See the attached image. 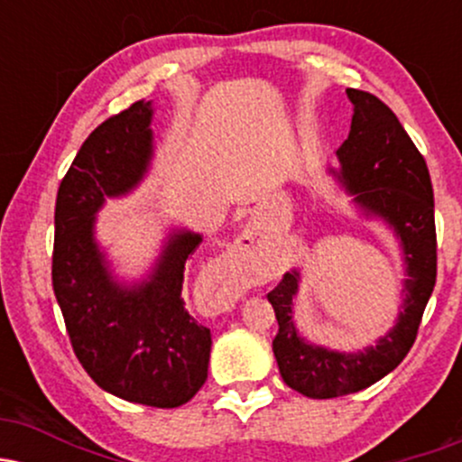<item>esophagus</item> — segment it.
Returning a JSON list of instances; mask_svg holds the SVG:
<instances>
[{"instance_id":"1","label":"esophagus","mask_w":462,"mask_h":462,"mask_svg":"<svg viewBox=\"0 0 462 462\" xmlns=\"http://www.w3.org/2000/svg\"><path fill=\"white\" fill-rule=\"evenodd\" d=\"M254 243H256V232H254V230H245L241 236H238L236 247H238V249H252Z\"/></svg>"}]
</instances>
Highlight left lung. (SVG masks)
I'll return each mask as SVG.
<instances>
[{
	"label": "left lung",
	"mask_w": 462,
	"mask_h": 462,
	"mask_svg": "<svg viewBox=\"0 0 462 462\" xmlns=\"http://www.w3.org/2000/svg\"><path fill=\"white\" fill-rule=\"evenodd\" d=\"M347 95L354 104V116L349 136L337 152L341 180L363 208L395 227L404 245L411 280H406V310L397 326L365 354H338L301 341L291 317L298 291L295 272L286 273L269 291L267 300L280 326L273 338L280 375L291 389L312 400L356 393L393 371L415 343L437 282L434 190L426 158L383 99L358 88H347Z\"/></svg>",
	"instance_id": "8db88e82"
}]
</instances>
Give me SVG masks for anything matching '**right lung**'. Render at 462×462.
I'll use <instances>...</instances> for the list:
<instances>
[{"instance_id":"add662e5","label":"right lung","mask_w":462,"mask_h":462,"mask_svg":"<svg viewBox=\"0 0 462 462\" xmlns=\"http://www.w3.org/2000/svg\"><path fill=\"white\" fill-rule=\"evenodd\" d=\"M152 104L134 102L82 143L56 195L51 284L73 352L104 391L121 400L176 408L208 378L210 328L182 298L187 261L199 235L171 238L152 282L116 286L93 241V215L106 195L134 187L152 156Z\"/></svg>"}]
</instances>
